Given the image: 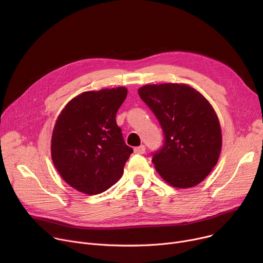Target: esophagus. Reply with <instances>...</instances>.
<instances>
[{"label": "esophagus", "mask_w": 263, "mask_h": 263, "mask_svg": "<svg viewBox=\"0 0 263 263\" xmlns=\"http://www.w3.org/2000/svg\"><path fill=\"white\" fill-rule=\"evenodd\" d=\"M145 151H146V147L144 145L134 148V153H136V154H144Z\"/></svg>", "instance_id": "1"}]
</instances>
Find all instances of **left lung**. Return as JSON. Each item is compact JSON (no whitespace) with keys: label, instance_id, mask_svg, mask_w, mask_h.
Wrapping results in <instances>:
<instances>
[{"label":"left lung","instance_id":"1","mask_svg":"<svg viewBox=\"0 0 263 263\" xmlns=\"http://www.w3.org/2000/svg\"><path fill=\"white\" fill-rule=\"evenodd\" d=\"M138 94L159 119L165 135L152 163L176 188L200 184L217 165L222 148L219 118L209 101L184 83L146 84Z\"/></svg>","mask_w":263,"mask_h":263}]
</instances>
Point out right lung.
<instances>
[{
  "mask_svg": "<svg viewBox=\"0 0 263 263\" xmlns=\"http://www.w3.org/2000/svg\"><path fill=\"white\" fill-rule=\"evenodd\" d=\"M127 87L83 92L67 102L51 135V160L61 178L76 190L98 195L124 173L133 149L126 145L116 113Z\"/></svg>",
  "mask_w": 263,
  "mask_h": 263,
  "instance_id": "add662e5",
  "label": "right lung"
}]
</instances>
